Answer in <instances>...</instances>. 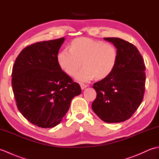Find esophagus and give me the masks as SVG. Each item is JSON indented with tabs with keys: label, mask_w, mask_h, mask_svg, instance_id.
Wrapping results in <instances>:
<instances>
[{
	"label": "esophagus",
	"mask_w": 159,
	"mask_h": 159,
	"mask_svg": "<svg viewBox=\"0 0 159 159\" xmlns=\"http://www.w3.org/2000/svg\"><path fill=\"white\" fill-rule=\"evenodd\" d=\"M80 88H81L83 90L85 89L86 87H87V85H85V84H83V83H80Z\"/></svg>",
	"instance_id": "obj_1"
}]
</instances>
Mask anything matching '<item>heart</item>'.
I'll return each instance as SVG.
<instances>
[{
    "label": "heart",
    "mask_w": 159,
    "mask_h": 159,
    "mask_svg": "<svg viewBox=\"0 0 159 159\" xmlns=\"http://www.w3.org/2000/svg\"><path fill=\"white\" fill-rule=\"evenodd\" d=\"M118 52L112 43L88 38L75 39L70 48L62 50L57 56L59 67L73 76L83 62L84 67L76 74L80 82H87L96 76L102 79L112 73L117 61Z\"/></svg>",
    "instance_id": "heart-1"
}]
</instances>
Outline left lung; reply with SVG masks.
<instances>
[{"mask_svg":"<svg viewBox=\"0 0 159 159\" xmlns=\"http://www.w3.org/2000/svg\"><path fill=\"white\" fill-rule=\"evenodd\" d=\"M104 39L116 47L117 61L109 76L93 84L97 96L92 108L105 122H121L129 119L142 102L146 67L142 56L131 43L117 38Z\"/></svg>","mask_w":159,"mask_h":159,"instance_id":"left-lung-1","label":"left lung"}]
</instances>
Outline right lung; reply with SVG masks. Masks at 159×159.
Wrapping results in <instances>:
<instances>
[{
    "mask_svg": "<svg viewBox=\"0 0 159 159\" xmlns=\"http://www.w3.org/2000/svg\"><path fill=\"white\" fill-rule=\"evenodd\" d=\"M64 40L61 38L26 47L13 67L11 84L17 107L37 126L46 128L58 125L73 98L81 93L79 83L73 82L57 61Z\"/></svg>",
    "mask_w": 159,
    "mask_h": 159,
    "instance_id": "right-lung-1",
    "label": "right lung"
}]
</instances>
